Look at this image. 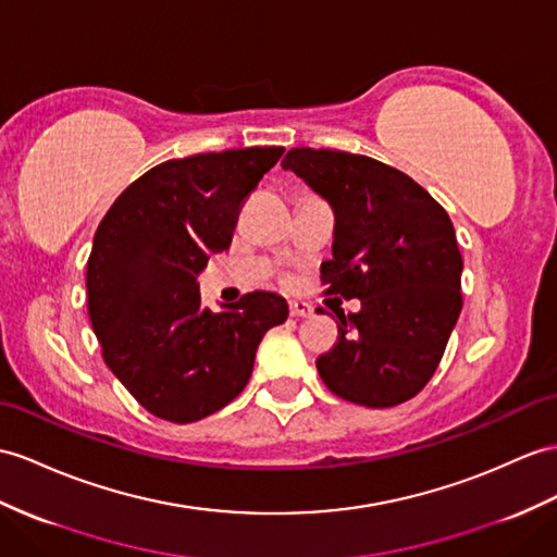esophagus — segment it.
Instances as JSON below:
<instances>
[{
    "label": "esophagus",
    "mask_w": 557,
    "mask_h": 557,
    "mask_svg": "<svg viewBox=\"0 0 557 557\" xmlns=\"http://www.w3.org/2000/svg\"><path fill=\"white\" fill-rule=\"evenodd\" d=\"M288 311H290V317L302 319V317H309L314 309H311V305H307V302H302V300H293V302L288 305Z\"/></svg>",
    "instance_id": "34e87169"
}]
</instances>
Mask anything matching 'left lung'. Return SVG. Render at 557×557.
<instances>
[{
    "mask_svg": "<svg viewBox=\"0 0 557 557\" xmlns=\"http://www.w3.org/2000/svg\"><path fill=\"white\" fill-rule=\"evenodd\" d=\"M281 165L331 202L333 260L325 295L361 309L337 314V343L317 359L333 395L369 409L413 399L437 371L463 307L449 214L409 174L329 148H290Z\"/></svg>",
    "mask_w": 557,
    "mask_h": 557,
    "instance_id": "left-lung-1",
    "label": "left lung"
}]
</instances>
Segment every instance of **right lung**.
<instances>
[{
	"label": "right lung",
	"instance_id": "add662e5",
	"mask_svg": "<svg viewBox=\"0 0 557 557\" xmlns=\"http://www.w3.org/2000/svg\"><path fill=\"white\" fill-rule=\"evenodd\" d=\"M286 148L172 158L106 212L87 260V309L108 369L148 413L196 423L248 385L255 351L288 319L283 297L252 290L220 314L200 307L198 274L228 250L243 202Z\"/></svg>",
	"mask_w": 557,
	"mask_h": 557
}]
</instances>
